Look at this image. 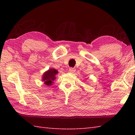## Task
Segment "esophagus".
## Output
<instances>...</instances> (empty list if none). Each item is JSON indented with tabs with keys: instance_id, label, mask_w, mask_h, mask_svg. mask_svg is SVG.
<instances>
[{
	"instance_id": "1",
	"label": "esophagus",
	"mask_w": 135,
	"mask_h": 135,
	"mask_svg": "<svg viewBox=\"0 0 135 135\" xmlns=\"http://www.w3.org/2000/svg\"><path fill=\"white\" fill-rule=\"evenodd\" d=\"M75 71H76V69L74 68H69V72L70 73H74Z\"/></svg>"
}]
</instances>
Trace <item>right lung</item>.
Masks as SVG:
<instances>
[{
	"mask_svg": "<svg viewBox=\"0 0 135 135\" xmlns=\"http://www.w3.org/2000/svg\"><path fill=\"white\" fill-rule=\"evenodd\" d=\"M58 70L55 68H50L43 73L42 80L46 86H50L53 84L54 81L56 79V75L58 74Z\"/></svg>",
	"mask_w": 135,
	"mask_h": 135,
	"instance_id": "obj_1",
	"label": "right lung"
}]
</instances>
